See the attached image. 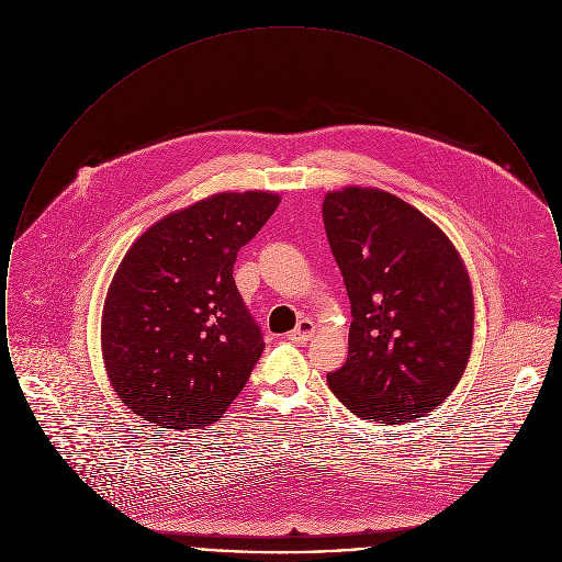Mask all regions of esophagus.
<instances>
[{
  "label": "esophagus",
  "instance_id": "esophagus-1",
  "mask_svg": "<svg viewBox=\"0 0 562 562\" xmlns=\"http://www.w3.org/2000/svg\"><path fill=\"white\" fill-rule=\"evenodd\" d=\"M314 333H316V324L310 321V318H303V321H299V324L289 333V339L299 341V344H305V341H310V339L314 337Z\"/></svg>",
  "mask_w": 562,
  "mask_h": 562
}]
</instances>
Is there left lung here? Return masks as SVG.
<instances>
[{"mask_svg": "<svg viewBox=\"0 0 562 562\" xmlns=\"http://www.w3.org/2000/svg\"><path fill=\"white\" fill-rule=\"evenodd\" d=\"M326 238L351 303L333 394L362 419L404 424L449 398L468 367L474 294L453 241L383 189L328 191Z\"/></svg>", "mask_w": 562, "mask_h": 562, "instance_id": "obj_1", "label": "left lung"}]
</instances>
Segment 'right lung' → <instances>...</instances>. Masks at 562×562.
<instances>
[{
  "instance_id": "1",
  "label": "right lung",
  "mask_w": 562,
  "mask_h": 562,
  "mask_svg": "<svg viewBox=\"0 0 562 562\" xmlns=\"http://www.w3.org/2000/svg\"><path fill=\"white\" fill-rule=\"evenodd\" d=\"M271 191H221L140 234L109 284L101 349L115 394L149 424L198 429L236 401L266 348L234 263L278 209Z\"/></svg>"
}]
</instances>
